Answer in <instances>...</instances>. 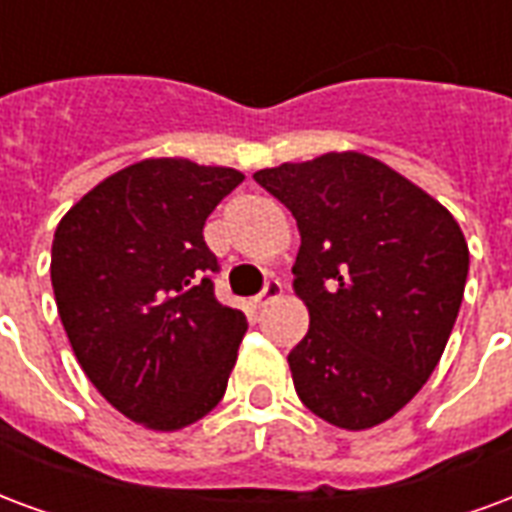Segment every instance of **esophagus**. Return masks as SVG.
<instances>
[{
    "mask_svg": "<svg viewBox=\"0 0 512 512\" xmlns=\"http://www.w3.org/2000/svg\"><path fill=\"white\" fill-rule=\"evenodd\" d=\"M279 295H282V282H279L276 276H268L263 290H260V293L252 298V301H255V306H266V304H271V301H276Z\"/></svg>",
    "mask_w": 512,
    "mask_h": 512,
    "instance_id": "esophagus-1",
    "label": "esophagus"
}]
</instances>
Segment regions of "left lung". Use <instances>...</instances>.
<instances>
[{
  "instance_id": "8db88e82",
  "label": "left lung",
  "mask_w": 512,
  "mask_h": 512,
  "mask_svg": "<svg viewBox=\"0 0 512 512\" xmlns=\"http://www.w3.org/2000/svg\"><path fill=\"white\" fill-rule=\"evenodd\" d=\"M301 233L309 331L287 355L306 410L372 429L429 380L464 298L469 249L445 206L358 151L257 170Z\"/></svg>"
}]
</instances>
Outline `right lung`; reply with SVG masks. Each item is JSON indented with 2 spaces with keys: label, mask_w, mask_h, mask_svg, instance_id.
<instances>
[{
  "label": "right lung",
  "mask_w": 512,
  "mask_h": 512,
  "mask_svg": "<svg viewBox=\"0 0 512 512\" xmlns=\"http://www.w3.org/2000/svg\"><path fill=\"white\" fill-rule=\"evenodd\" d=\"M244 181L233 168L143 160L86 192L59 222L51 285L86 377L149 429L217 407L246 317L219 304L203 225Z\"/></svg>",
  "instance_id": "obj_1"
}]
</instances>
